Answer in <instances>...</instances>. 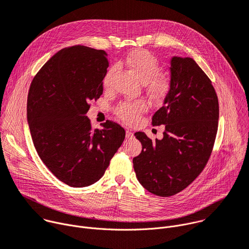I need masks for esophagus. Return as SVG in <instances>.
<instances>
[{"label": "esophagus", "instance_id": "34e87169", "mask_svg": "<svg viewBox=\"0 0 249 249\" xmlns=\"http://www.w3.org/2000/svg\"><path fill=\"white\" fill-rule=\"evenodd\" d=\"M133 137H134L133 132L130 131V130H127V131H126V138H127V139H132Z\"/></svg>", "mask_w": 249, "mask_h": 249}]
</instances>
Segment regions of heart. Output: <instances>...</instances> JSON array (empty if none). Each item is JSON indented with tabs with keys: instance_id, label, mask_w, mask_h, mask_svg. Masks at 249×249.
I'll return each instance as SVG.
<instances>
[{
	"instance_id": "b5f03b06",
	"label": "heart",
	"mask_w": 249,
	"mask_h": 249,
	"mask_svg": "<svg viewBox=\"0 0 249 249\" xmlns=\"http://www.w3.org/2000/svg\"><path fill=\"white\" fill-rule=\"evenodd\" d=\"M131 71L143 84H147L149 92L155 97H164L170 89V81L160 75V64L148 51L139 50L130 53L125 60ZM112 71H109L104 84L107 85ZM147 110V104L142 101L123 102L116 107V114L127 124H133Z\"/></svg>"
}]
</instances>
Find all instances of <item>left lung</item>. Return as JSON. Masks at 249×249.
Wrapping results in <instances>:
<instances>
[{
	"label": "left lung",
	"instance_id": "8db88e82",
	"mask_svg": "<svg viewBox=\"0 0 249 249\" xmlns=\"http://www.w3.org/2000/svg\"><path fill=\"white\" fill-rule=\"evenodd\" d=\"M170 89L152 125H165L164 137L152 141L135 133L142 152L133 159L139 183L159 196L186 189L206 167L218 124V100L212 81L191 57L173 56Z\"/></svg>",
	"mask_w": 249,
	"mask_h": 249
}]
</instances>
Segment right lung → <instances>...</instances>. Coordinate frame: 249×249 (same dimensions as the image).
Returning a JSON list of instances; mask_svg holds the SVG:
<instances>
[{"label":"right lung","instance_id":"add662e5","mask_svg":"<svg viewBox=\"0 0 249 249\" xmlns=\"http://www.w3.org/2000/svg\"><path fill=\"white\" fill-rule=\"evenodd\" d=\"M107 53L84 46L65 48L34 77L27 115L35 148L49 170L64 184L83 188L102 178L125 139L115 122L91 128L89 101L103 93Z\"/></svg>","mask_w":249,"mask_h":249}]
</instances>
